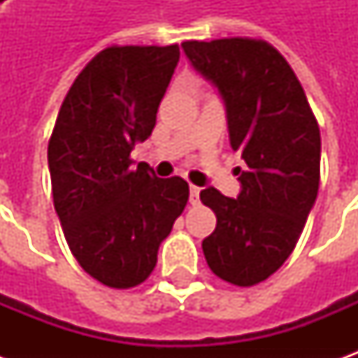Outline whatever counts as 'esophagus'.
<instances>
[{"instance_id": "1", "label": "esophagus", "mask_w": 358, "mask_h": 358, "mask_svg": "<svg viewBox=\"0 0 358 358\" xmlns=\"http://www.w3.org/2000/svg\"><path fill=\"white\" fill-rule=\"evenodd\" d=\"M199 194H201V187L189 186V203L192 205H199Z\"/></svg>"}]
</instances>
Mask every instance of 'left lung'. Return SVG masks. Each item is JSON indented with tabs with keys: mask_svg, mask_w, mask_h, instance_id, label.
Listing matches in <instances>:
<instances>
[{
	"mask_svg": "<svg viewBox=\"0 0 358 358\" xmlns=\"http://www.w3.org/2000/svg\"><path fill=\"white\" fill-rule=\"evenodd\" d=\"M182 50L218 90L230 145L240 151V195L201 192L217 215L203 240L209 268L234 285H255L292 255L320 182V130L297 76L263 40L184 42Z\"/></svg>",
	"mask_w": 358,
	"mask_h": 358,
	"instance_id": "8db88e82",
	"label": "left lung"
}]
</instances>
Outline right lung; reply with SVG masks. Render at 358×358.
<instances>
[{"instance_id":"add662e5","label":"right lung","mask_w":358,"mask_h":358,"mask_svg":"<svg viewBox=\"0 0 358 358\" xmlns=\"http://www.w3.org/2000/svg\"><path fill=\"white\" fill-rule=\"evenodd\" d=\"M178 45L107 48L84 66L48 145L51 189L66 243L97 282L126 289L153 272L161 241L189 197L186 180L157 178L130 153L155 128Z\"/></svg>"}]
</instances>
